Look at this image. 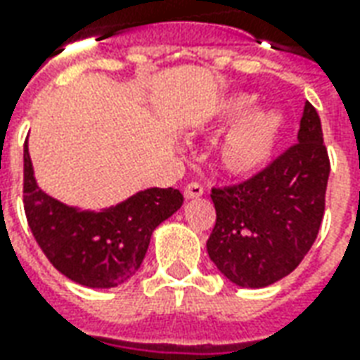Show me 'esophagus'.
Returning a JSON list of instances; mask_svg holds the SVG:
<instances>
[{
    "instance_id": "34e87169",
    "label": "esophagus",
    "mask_w": 360,
    "mask_h": 360,
    "mask_svg": "<svg viewBox=\"0 0 360 360\" xmlns=\"http://www.w3.org/2000/svg\"><path fill=\"white\" fill-rule=\"evenodd\" d=\"M183 195H185V198H200V196L204 195V187L202 185H198V183H188L187 187H185V191H183Z\"/></svg>"
}]
</instances>
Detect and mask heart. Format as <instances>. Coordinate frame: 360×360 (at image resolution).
I'll use <instances>...</instances> for the list:
<instances>
[{
  "label": "heart",
  "mask_w": 360,
  "mask_h": 360,
  "mask_svg": "<svg viewBox=\"0 0 360 360\" xmlns=\"http://www.w3.org/2000/svg\"><path fill=\"white\" fill-rule=\"evenodd\" d=\"M257 96L237 92L214 103L210 121L231 127L216 148V162L227 175H249L264 164L278 142L283 117L276 110L255 111ZM250 117L247 118L246 115Z\"/></svg>",
  "instance_id": "b5f03b06"
}]
</instances>
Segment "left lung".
I'll return each instance as SVG.
<instances>
[{"label": "left lung", "instance_id": "1", "mask_svg": "<svg viewBox=\"0 0 360 360\" xmlns=\"http://www.w3.org/2000/svg\"><path fill=\"white\" fill-rule=\"evenodd\" d=\"M330 160L322 123L304 103L297 144L249 181L212 188L216 226L206 249L239 287H268L301 264L324 218Z\"/></svg>", "mask_w": 360, "mask_h": 360}]
</instances>
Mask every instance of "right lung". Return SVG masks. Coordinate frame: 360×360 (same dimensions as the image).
Segmentation results:
<instances>
[{
	"label": "right lung",
	"mask_w": 360,
	"mask_h": 360,
	"mask_svg": "<svg viewBox=\"0 0 360 360\" xmlns=\"http://www.w3.org/2000/svg\"><path fill=\"white\" fill-rule=\"evenodd\" d=\"M25 214L44 255L65 278L92 289L125 283L141 268L150 237L183 206L177 188H144L115 206L81 210L38 187L25 142Z\"/></svg>",
	"instance_id": "right-lung-1"
}]
</instances>
